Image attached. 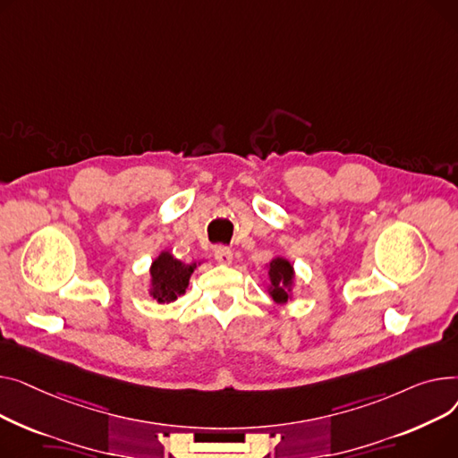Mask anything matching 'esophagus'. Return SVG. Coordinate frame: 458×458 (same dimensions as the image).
I'll list each match as a JSON object with an SVG mask.
<instances>
[{
	"mask_svg": "<svg viewBox=\"0 0 458 458\" xmlns=\"http://www.w3.org/2000/svg\"><path fill=\"white\" fill-rule=\"evenodd\" d=\"M214 259L220 264H231L233 262V251L227 246H216L214 248Z\"/></svg>",
	"mask_w": 458,
	"mask_h": 458,
	"instance_id": "obj_1",
	"label": "esophagus"
}]
</instances>
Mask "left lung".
Instances as JSON below:
<instances>
[{
  "label": "left lung",
  "mask_w": 458,
  "mask_h": 458,
  "mask_svg": "<svg viewBox=\"0 0 458 458\" xmlns=\"http://www.w3.org/2000/svg\"><path fill=\"white\" fill-rule=\"evenodd\" d=\"M267 276H270V288H267V292H270L272 300L276 303H286L292 298L293 286V266L290 260L283 257L272 259Z\"/></svg>",
  "instance_id": "8db88e82"
}]
</instances>
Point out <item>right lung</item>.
Returning a JSON list of instances; mask_svg holds the SVG:
<instances>
[{"mask_svg":"<svg viewBox=\"0 0 458 458\" xmlns=\"http://www.w3.org/2000/svg\"><path fill=\"white\" fill-rule=\"evenodd\" d=\"M196 266H198L196 262L194 264L181 262L170 251L160 253L149 267L151 298L157 300L158 303L175 301L181 293H184L188 281H191V276L196 270Z\"/></svg>","mask_w":458,"mask_h":458,"instance_id":"right-lung-1","label":"right lung"}]
</instances>
